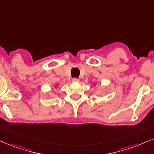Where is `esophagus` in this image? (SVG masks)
Here are the masks:
<instances>
[{
    "instance_id": "1",
    "label": "esophagus",
    "mask_w": 154,
    "mask_h": 154,
    "mask_svg": "<svg viewBox=\"0 0 154 154\" xmlns=\"http://www.w3.org/2000/svg\"><path fill=\"white\" fill-rule=\"evenodd\" d=\"M72 81L74 83H78L79 81V79H77V78H73V79H72Z\"/></svg>"
}]
</instances>
